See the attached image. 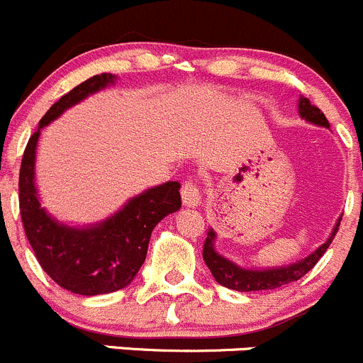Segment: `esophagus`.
Segmentation results:
<instances>
[{"mask_svg": "<svg viewBox=\"0 0 363 363\" xmlns=\"http://www.w3.org/2000/svg\"><path fill=\"white\" fill-rule=\"evenodd\" d=\"M182 201L186 208H196L201 203L199 189L192 180L185 182L182 185Z\"/></svg>", "mask_w": 363, "mask_h": 363, "instance_id": "1", "label": "esophagus"}]
</instances>
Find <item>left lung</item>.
<instances>
[{"mask_svg": "<svg viewBox=\"0 0 363 363\" xmlns=\"http://www.w3.org/2000/svg\"><path fill=\"white\" fill-rule=\"evenodd\" d=\"M298 113L300 116L305 118L311 123L319 125V127L330 128L328 120L325 118V114L321 113V109L315 106H312L308 102V99L300 96L298 100ZM340 225V218L335 222V228L330 233L328 240H326L323 245H319L311 256L303 257V259L296 261V263L288 264V267H279V268H267V270H247V268L238 267L233 261L225 259L224 256L215 250L213 242H215V231L213 229H208V236L204 240L203 247V259L206 263V267L210 268L211 275L215 277V281L220 286L229 289H235V291H263V289H275L281 288V286L289 284V282H295L298 279H302L307 272H311L314 268V264L318 263L319 257L326 252V249L332 243L333 236L337 235Z\"/></svg>", "mask_w": 363, "mask_h": 363, "instance_id": "1", "label": "left lung"}]
</instances>
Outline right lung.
Masks as SVG:
<instances>
[{"mask_svg":"<svg viewBox=\"0 0 363 363\" xmlns=\"http://www.w3.org/2000/svg\"><path fill=\"white\" fill-rule=\"evenodd\" d=\"M114 79L113 74L93 75L52 104L28 141L21 162L19 208L28 242L45 274L75 295H106L127 288L145 263L153 228L182 208L178 182L145 190L113 217L88 228L61 224L40 206L35 186V150L40 130L65 109L113 84Z\"/></svg>","mask_w":363,"mask_h":363,"instance_id":"add662e5","label":"right lung"}]
</instances>
